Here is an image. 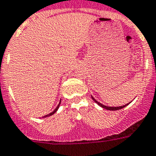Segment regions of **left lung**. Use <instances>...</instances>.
Here are the masks:
<instances>
[{"label": "left lung", "instance_id": "1", "mask_svg": "<svg viewBox=\"0 0 156 156\" xmlns=\"http://www.w3.org/2000/svg\"><path fill=\"white\" fill-rule=\"evenodd\" d=\"M92 98H93V100L96 103H98V105H99L100 107H102V108H105V109H107V110H110V111H116V110H119V109H122V108H124V107H125L127 105L129 104H126V105H124V106H121V107H107V106H105V105H102V103H100V102H98L97 101V100H95L94 98L92 97Z\"/></svg>", "mask_w": 156, "mask_h": 156}]
</instances>
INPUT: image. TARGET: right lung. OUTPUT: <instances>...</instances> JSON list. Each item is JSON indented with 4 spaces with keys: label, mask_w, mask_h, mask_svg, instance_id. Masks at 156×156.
<instances>
[{
    "label": "right lung",
    "mask_w": 156,
    "mask_h": 156,
    "mask_svg": "<svg viewBox=\"0 0 156 156\" xmlns=\"http://www.w3.org/2000/svg\"><path fill=\"white\" fill-rule=\"evenodd\" d=\"M60 103H61V101H60V102H59V104L58 105V107H56V108H55V110H54V112H51V113H49V114H48V115H44V117H47V116H50V115H54V113H55V112H57V111H58V107H59V105H60Z\"/></svg>",
    "instance_id": "obj_1"
}]
</instances>
